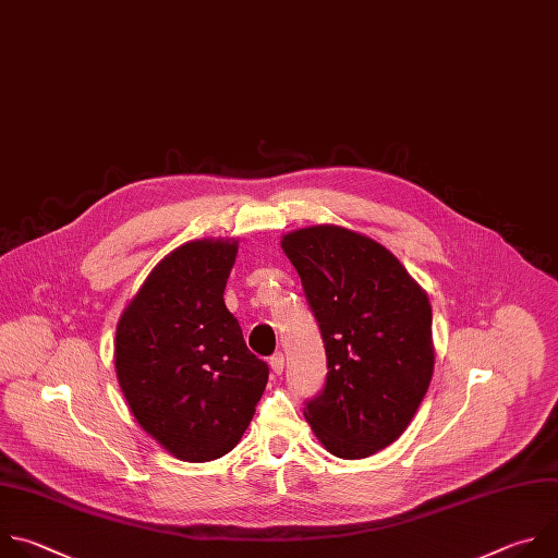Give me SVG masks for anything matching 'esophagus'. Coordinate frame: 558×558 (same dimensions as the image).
I'll list each match as a JSON object with an SVG mask.
<instances>
[{
    "instance_id": "esophagus-1",
    "label": "esophagus",
    "mask_w": 558,
    "mask_h": 558,
    "mask_svg": "<svg viewBox=\"0 0 558 558\" xmlns=\"http://www.w3.org/2000/svg\"><path fill=\"white\" fill-rule=\"evenodd\" d=\"M283 365H286V359H283L281 352H277V354L270 356V369H272L277 376L283 372Z\"/></svg>"
}]
</instances>
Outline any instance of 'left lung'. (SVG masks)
Instances as JSON below:
<instances>
[{"instance_id":"8db88e82","label":"left lung","mask_w":558,"mask_h":558,"mask_svg":"<svg viewBox=\"0 0 558 558\" xmlns=\"http://www.w3.org/2000/svg\"><path fill=\"white\" fill-rule=\"evenodd\" d=\"M281 248L327 356L325 387L303 415L331 456L369 458L404 433L428 389V296L383 244L343 227L292 231Z\"/></svg>"}]
</instances>
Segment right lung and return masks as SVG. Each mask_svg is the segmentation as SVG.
<instances>
[{
    "label": "right lung",
    "mask_w": 558,
    "mask_h": 558,
    "mask_svg": "<svg viewBox=\"0 0 558 558\" xmlns=\"http://www.w3.org/2000/svg\"><path fill=\"white\" fill-rule=\"evenodd\" d=\"M235 240L169 253L117 325V376L138 424L182 462L235 449L268 383L225 303Z\"/></svg>",
    "instance_id": "1"
}]
</instances>
